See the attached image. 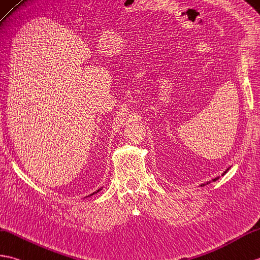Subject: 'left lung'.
<instances>
[{
    "instance_id": "obj_1",
    "label": "left lung",
    "mask_w": 260,
    "mask_h": 260,
    "mask_svg": "<svg viewBox=\"0 0 260 260\" xmlns=\"http://www.w3.org/2000/svg\"><path fill=\"white\" fill-rule=\"evenodd\" d=\"M229 168H231V167H228V168H227V170H226V171H225L224 173H222V176H224V175H225V174H226V173H227V172L229 171ZM218 178H219V177H216V178H214V179H212V180H209V182H207V183H205V184H202V185H201V187H203V186H205V185H208V184H210V183H212V182H216V180H217V179H218Z\"/></svg>"
}]
</instances>
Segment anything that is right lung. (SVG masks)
<instances>
[{
  "mask_svg": "<svg viewBox=\"0 0 260 260\" xmlns=\"http://www.w3.org/2000/svg\"><path fill=\"white\" fill-rule=\"evenodd\" d=\"M102 188H103V187H101V188H100V189H98V190H96L95 192H93V194H90V195H88V196H92V195H94V194H98V192H99L100 190H102ZM88 196H86V197H88Z\"/></svg>",
  "mask_w": 260,
  "mask_h": 260,
  "instance_id": "obj_1",
  "label": "right lung"
}]
</instances>
